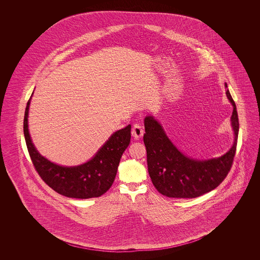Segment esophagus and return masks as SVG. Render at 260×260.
I'll return each mask as SVG.
<instances>
[{"label": "esophagus", "mask_w": 260, "mask_h": 260, "mask_svg": "<svg viewBox=\"0 0 260 260\" xmlns=\"http://www.w3.org/2000/svg\"><path fill=\"white\" fill-rule=\"evenodd\" d=\"M143 134H144V131H143V128H142V126H141L140 124H134L133 129H132V135H133V136H134L135 138L138 139V138L142 137V136H143Z\"/></svg>", "instance_id": "1"}]
</instances>
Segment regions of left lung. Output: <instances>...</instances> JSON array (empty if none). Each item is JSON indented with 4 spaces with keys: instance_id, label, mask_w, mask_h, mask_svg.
I'll list each match as a JSON object with an SVG mask.
<instances>
[{
    "instance_id": "left-lung-1",
    "label": "left lung",
    "mask_w": 260,
    "mask_h": 260,
    "mask_svg": "<svg viewBox=\"0 0 260 260\" xmlns=\"http://www.w3.org/2000/svg\"><path fill=\"white\" fill-rule=\"evenodd\" d=\"M225 87L227 84L225 83ZM227 99L233 106L231 125L234 131L232 147L218 158L196 160L184 155L170 140L161 124L153 117L144 119L143 141L147 151L148 173L155 188L170 198H196L219 185L232 167L239 133L235 102L229 90Z\"/></svg>"
}]
</instances>
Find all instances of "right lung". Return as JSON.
I'll return each mask as SVG.
<instances>
[{"label":"right lung","mask_w":260,"mask_h":260,"mask_svg":"<svg viewBox=\"0 0 260 260\" xmlns=\"http://www.w3.org/2000/svg\"><path fill=\"white\" fill-rule=\"evenodd\" d=\"M30 102L31 99L25 109L23 132L29 155L41 178L55 192L68 198H96L106 193L115 180L121 157L131 142L132 125L114 133L87 162L63 167L43 157L34 146L28 129Z\"/></svg>","instance_id":"1"}]
</instances>
